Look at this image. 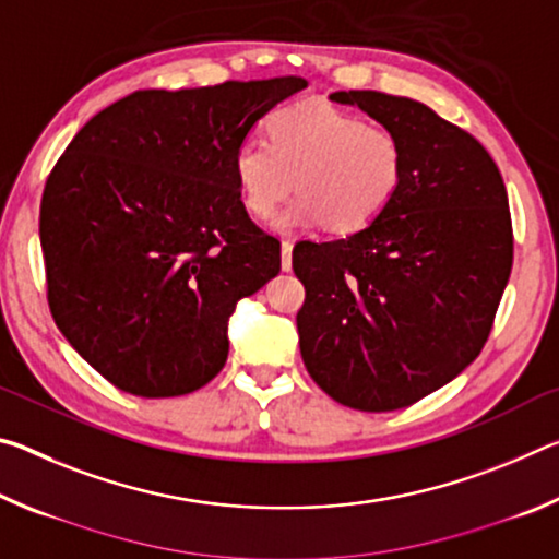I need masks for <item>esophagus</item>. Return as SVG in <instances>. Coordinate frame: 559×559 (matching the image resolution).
I'll return each instance as SVG.
<instances>
[{"label": "esophagus", "mask_w": 559, "mask_h": 559, "mask_svg": "<svg viewBox=\"0 0 559 559\" xmlns=\"http://www.w3.org/2000/svg\"><path fill=\"white\" fill-rule=\"evenodd\" d=\"M293 241H283L281 243V266H283V271H290V266H293Z\"/></svg>", "instance_id": "obj_1"}]
</instances>
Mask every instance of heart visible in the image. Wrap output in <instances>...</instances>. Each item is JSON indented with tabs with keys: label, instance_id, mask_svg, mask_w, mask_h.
<instances>
[{
	"label": "heart",
	"instance_id": "b5f03b06",
	"mask_svg": "<svg viewBox=\"0 0 559 559\" xmlns=\"http://www.w3.org/2000/svg\"><path fill=\"white\" fill-rule=\"evenodd\" d=\"M266 132L269 140H241L231 167L246 212L257 219H269L296 182L300 194L273 222L278 231H362L400 194L406 163L392 130L310 100L278 108Z\"/></svg>",
	"mask_w": 559,
	"mask_h": 559
}]
</instances>
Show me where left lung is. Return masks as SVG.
Instances as JSON below:
<instances>
[{
    "mask_svg": "<svg viewBox=\"0 0 559 559\" xmlns=\"http://www.w3.org/2000/svg\"><path fill=\"white\" fill-rule=\"evenodd\" d=\"M404 147V182L374 224L335 241H298L306 286L298 343L335 402L392 412L459 377L484 349L513 269L503 177L466 130L419 100L337 91Z\"/></svg>",
    "mask_w": 559,
    "mask_h": 559,
    "instance_id": "left-lung-1",
    "label": "left lung"
}]
</instances>
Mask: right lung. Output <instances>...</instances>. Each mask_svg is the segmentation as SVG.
I'll return each instance as SVG.
<instances>
[{
  "mask_svg": "<svg viewBox=\"0 0 559 559\" xmlns=\"http://www.w3.org/2000/svg\"><path fill=\"white\" fill-rule=\"evenodd\" d=\"M306 79L138 91L83 126L46 179L39 236L63 337L122 392L200 390L229 355L236 302L281 271L249 219L234 150Z\"/></svg>",
  "mask_w": 559,
  "mask_h": 559,
  "instance_id": "obj_1",
  "label": "right lung"
}]
</instances>
